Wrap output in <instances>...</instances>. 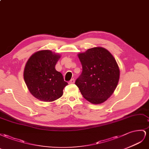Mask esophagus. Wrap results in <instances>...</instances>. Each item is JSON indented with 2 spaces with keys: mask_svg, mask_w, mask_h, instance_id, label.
<instances>
[{
  "mask_svg": "<svg viewBox=\"0 0 149 149\" xmlns=\"http://www.w3.org/2000/svg\"><path fill=\"white\" fill-rule=\"evenodd\" d=\"M75 83V80H74V79H71L70 81H69V84H74Z\"/></svg>",
  "mask_w": 149,
  "mask_h": 149,
  "instance_id": "esophagus-1",
  "label": "esophagus"
}]
</instances>
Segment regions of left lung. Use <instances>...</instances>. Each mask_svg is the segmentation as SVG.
<instances>
[{
	"label": "left lung",
	"instance_id": "obj_1",
	"mask_svg": "<svg viewBox=\"0 0 149 149\" xmlns=\"http://www.w3.org/2000/svg\"><path fill=\"white\" fill-rule=\"evenodd\" d=\"M82 72L75 85L83 97L93 104L107 100L116 90L120 69L113 56L101 47L88 49L78 54Z\"/></svg>",
	"mask_w": 149,
	"mask_h": 149
}]
</instances>
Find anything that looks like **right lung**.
Wrapping results in <instances>:
<instances>
[{"instance_id":"add662e5","label":"right lung","mask_w":149,"mask_h":149,"mask_svg":"<svg viewBox=\"0 0 149 149\" xmlns=\"http://www.w3.org/2000/svg\"><path fill=\"white\" fill-rule=\"evenodd\" d=\"M61 55L49 50L33 53L25 64L24 79L31 94L43 102H53L61 97L67 85L62 74L56 70Z\"/></svg>"}]
</instances>
